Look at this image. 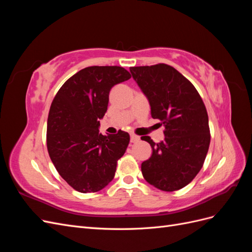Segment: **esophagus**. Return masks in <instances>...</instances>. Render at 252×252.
Listing matches in <instances>:
<instances>
[{"instance_id":"1","label":"esophagus","mask_w":252,"mask_h":252,"mask_svg":"<svg viewBox=\"0 0 252 252\" xmlns=\"http://www.w3.org/2000/svg\"><path fill=\"white\" fill-rule=\"evenodd\" d=\"M139 140H140V136H139V135L133 134V133L130 134V142H131V143H136Z\"/></svg>"}]
</instances>
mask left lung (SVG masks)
<instances>
[{
    "label": "left lung",
    "mask_w": 252,
    "mask_h": 252,
    "mask_svg": "<svg viewBox=\"0 0 252 252\" xmlns=\"http://www.w3.org/2000/svg\"><path fill=\"white\" fill-rule=\"evenodd\" d=\"M132 78L147 96L151 117L164 124L165 140L155 143L142 163L144 179L163 191H175L202 169L210 144L208 114L192 83L170 65L130 67Z\"/></svg>",
    "instance_id": "1"
}]
</instances>
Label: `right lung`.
Masks as SVG:
<instances>
[{
  "mask_svg": "<svg viewBox=\"0 0 252 252\" xmlns=\"http://www.w3.org/2000/svg\"><path fill=\"white\" fill-rule=\"evenodd\" d=\"M131 78L120 66H90L68 79L51 103L47 149L57 171L82 193L100 191L113 180L130 141L125 131L98 133L110 89Z\"/></svg>",
  "mask_w": 252,
  "mask_h": 252,
  "instance_id": "1",
  "label": "right lung"
}]
</instances>
